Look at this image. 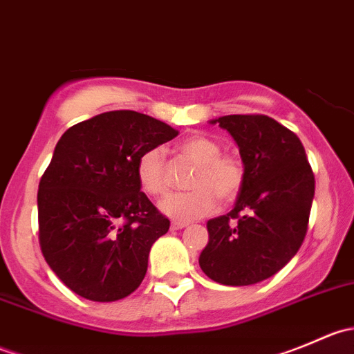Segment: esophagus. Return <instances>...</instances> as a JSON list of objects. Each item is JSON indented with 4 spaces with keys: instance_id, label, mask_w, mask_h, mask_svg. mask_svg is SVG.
<instances>
[{
    "instance_id": "1",
    "label": "esophagus",
    "mask_w": 354,
    "mask_h": 354,
    "mask_svg": "<svg viewBox=\"0 0 354 354\" xmlns=\"http://www.w3.org/2000/svg\"><path fill=\"white\" fill-rule=\"evenodd\" d=\"M188 226V223H183V221H173V223H171V230H183V227H187Z\"/></svg>"
}]
</instances>
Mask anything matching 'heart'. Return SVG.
Segmentation results:
<instances>
[{
    "label": "heart",
    "mask_w": 354,
    "mask_h": 354,
    "mask_svg": "<svg viewBox=\"0 0 354 354\" xmlns=\"http://www.w3.org/2000/svg\"><path fill=\"white\" fill-rule=\"evenodd\" d=\"M180 154L195 164L190 187L185 194H173L160 202V210L171 219L188 221L209 216L219 198L231 202L243 187L245 169L238 157L221 154V145L205 135H192L178 144ZM137 180L145 194L160 197L169 190L166 156L160 147L145 149L137 159Z\"/></svg>",
    "instance_id": "heart-1"
}]
</instances>
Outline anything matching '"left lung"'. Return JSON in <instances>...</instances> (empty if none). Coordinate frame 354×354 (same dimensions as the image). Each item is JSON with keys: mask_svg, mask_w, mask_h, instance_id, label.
<instances>
[{"mask_svg": "<svg viewBox=\"0 0 354 354\" xmlns=\"http://www.w3.org/2000/svg\"><path fill=\"white\" fill-rule=\"evenodd\" d=\"M233 137L245 169L234 209L207 223L200 269L224 286H250L279 272L308 230L315 178L299 138L263 114L210 121Z\"/></svg>", "mask_w": 354, "mask_h": 354, "instance_id": "obj_1", "label": "left lung"}]
</instances>
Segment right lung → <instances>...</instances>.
<instances>
[{
    "instance_id": "obj_1",
    "label": "right lung",
    "mask_w": 354,
    "mask_h": 354,
    "mask_svg": "<svg viewBox=\"0 0 354 354\" xmlns=\"http://www.w3.org/2000/svg\"><path fill=\"white\" fill-rule=\"evenodd\" d=\"M178 130L109 111L68 128L39 183V243L63 284L91 301H116L144 281L149 252L169 219L140 192L137 159Z\"/></svg>"
}]
</instances>
